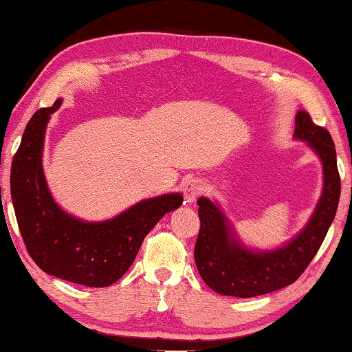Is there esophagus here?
<instances>
[{
	"instance_id": "34e87169",
	"label": "esophagus",
	"mask_w": 352,
	"mask_h": 352,
	"mask_svg": "<svg viewBox=\"0 0 352 352\" xmlns=\"http://www.w3.org/2000/svg\"><path fill=\"white\" fill-rule=\"evenodd\" d=\"M182 192H184V201L187 205H192L197 200V197L200 195L201 192V182L199 179H189L186 181L184 187H182Z\"/></svg>"
}]
</instances>
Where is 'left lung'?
Instances as JSON below:
<instances>
[{
  "instance_id": "left-lung-1",
  "label": "left lung",
  "mask_w": 352,
  "mask_h": 352,
  "mask_svg": "<svg viewBox=\"0 0 352 352\" xmlns=\"http://www.w3.org/2000/svg\"><path fill=\"white\" fill-rule=\"evenodd\" d=\"M293 138L306 142L319 157L324 186L309 221L282 247L248 248L219 204L206 197L197 200L200 232L194 252L195 264L204 282L219 295L252 298L290 285L309 266L333 223L341 192L333 139L325 128L312 123L305 110H298Z\"/></svg>"
}]
</instances>
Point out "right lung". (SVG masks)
Masks as SVG:
<instances>
[{
    "label": "right lung",
    "instance_id": "1",
    "mask_svg": "<svg viewBox=\"0 0 352 352\" xmlns=\"http://www.w3.org/2000/svg\"><path fill=\"white\" fill-rule=\"evenodd\" d=\"M33 113L11 166V197L23 243L46 274L85 287H109L131 267L141 243L158 221L182 205L179 192L141 200L112 219L83 221L62 210L47 187L43 147L51 115Z\"/></svg>",
    "mask_w": 352,
    "mask_h": 352
}]
</instances>
